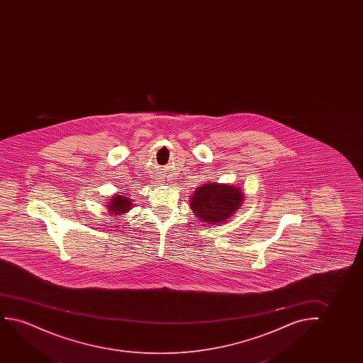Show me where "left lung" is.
<instances>
[{
  "label": "left lung",
  "mask_w": 363,
  "mask_h": 363,
  "mask_svg": "<svg viewBox=\"0 0 363 363\" xmlns=\"http://www.w3.org/2000/svg\"><path fill=\"white\" fill-rule=\"evenodd\" d=\"M243 201L242 187L235 184L207 182L196 189L189 199V207L199 222L218 225L228 220L240 209Z\"/></svg>",
  "instance_id": "obj_1"
}]
</instances>
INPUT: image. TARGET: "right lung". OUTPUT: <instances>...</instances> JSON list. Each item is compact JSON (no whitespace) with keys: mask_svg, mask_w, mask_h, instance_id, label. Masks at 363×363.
Returning <instances> with one entry per match:
<instances>
[{"mask_svg":"<svg viewBox=\"0 0 363 363\" xmlns=\"http://www.w3.org/2000/svg\"><path fill=\"white\" fill-rule=\"evenodd\" d=\"M133 206H134L133 201L126 194H116L113 197H109L106 208L113 216H121V214L129 212Z\"/></svg>","mask_w":363,"mask_h":363,"instance_id":"obj_1","label":"right lung"}]
</instances>
